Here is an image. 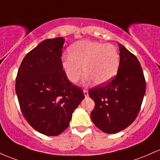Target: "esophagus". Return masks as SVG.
Segmentation results:
<instances>
[{"mask_svg":"<svg viewBox=\"0 0 160 160\" xmlns=\"http://www.w3.org/2000/svg\"><path fill=\"white\" fill-rule=\"evenodd\" d=\"M83 94H84V96H85V97H87V96H89L88 90H87V89H83Z\"/></svg>","mask_w":160,"mask_h":160,"instance_id":"obj_1","label":"esophagus"}]
</instances>
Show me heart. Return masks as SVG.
Listing matches in <instances>:
<instances>
[{
    "label": "heart",
    "instance_id": "heart-1",
    "mask_svg": "<svg viewBox=\"0 0 160 160\" xmlns=\"http://www.w3.org/2000/svg\"><path fill=\"white\" fill-rule=\"evenodd\" d=\"M68 57L62 59V68L68 80L76 83L86 73V81L93 80L96 84H104L112 80L120 65V55L112 44L92 40H81L68 49Z\"/></svg>",
    "mask_w": 160,
    "mask_h": 160
}]
</instances>
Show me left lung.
<instances>
[{
  "label": "left lung",
  "instance_id": "left-lung-1",
  "mask_svg": "<svg viewBox=\"0 0 160 160\" xmlns=\"http://www.w3.org/2000/svg\"><path fill=\"white\" fill-rule=\"evenodd\" d=\"M120 65L117 75L106 85L89 89L95 102L90 114L95 125L115 134L132 124L139 113L146 91L143 70L134 54L119 43Z\"/></svg>",
  "mask_w": 160,
  "mask_h": 160
}]
</instances>
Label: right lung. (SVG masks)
<instances>
[{
	"label": "right lung",
	"mask_w": 160,
	"mask_h": 160,
	"mask_svg": "<svg viewBox=\"0 0 160 160\" xmlns=\"http://www.w3.org/2000/svg\"><path fill=\"white\" fill-rule=\"evenodd\" d=\"M62 37L44 40L22 60L16 78L21 112L35 130L58 136L68 128L72 114L84 99L69 81L61 64Z\"/></svg>",
	"instance_id": "add662e5"
}]
</instances>
